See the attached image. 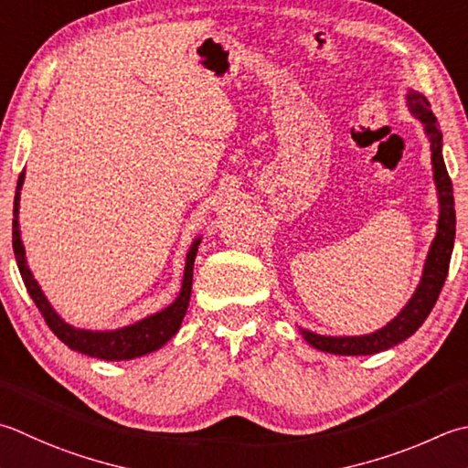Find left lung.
<instances>
[{
    "label": "left lung",
    "instance_id": "obj_1",
    "mask_svg": "<svg viewBox=\"0 0 468 468\" xmlns=\"http://www.w3.org/2000/svg\"><path fill=\"white\" fill-rule=\"evenodd\" d=\"M406 99L410 112L424 123V132L430 142V152H432V170L434 185L438 190V203H441L436 237L432 245H430L422 278H420L414 296H411L408 304L401 308V313L393 318L391 323L379 328V331L361 336H324L310 333L306 328H300V335L306 338V343L313 345L318 351L333 355H373L391 349V346L406 341L408 336L414 335L418 328L422 326L428 314L432 313V308L438 296H441V290L446 282L448 265H451V255L454 247L456 215L452 182L451 176H448L446 164L442 158V133L434 113L430 112V103L424 95H420L416 90L410 89Z\"/></svg>",
    "mask_w": 468,
    "mask_h": 468
}]
</instances>
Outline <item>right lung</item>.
<instances>
[{
    "instance_id": "add662e5",
    "label": "right lung",
    "mask_w": 468,
    "mask_h": 468,
    "mask_svg": "<svg viewBox=\"0 0 468 468\" xmlns=\"http://www.w3.org/2000/svg\"><path fill=\"white\" fill-rule=\"evenodd\" d=\"M24 178L26 176L22 172L20 178H17L16 198H14V223H12L14 255H16L17 268H20L22 280L26 283L27 294H30V298L34 300V304L38 306L46 324L50 326V331L57 335L60 341L69 346V349L95 356V359H105V361H130V359H135V356H144L148 353L158 351L160 346L166 345L170 338L178 333L182 318L186 314L190 292H192V268H195V258L198 251L200 237L195 239V243L190 245V250L186 253L185 280H182L178 298L174 300L170 306H166L152 316L137 320L135 324L115 328V331H85V328H75L72 324L64 323V320L57 314V310L50 306L48 298L44 296L38 282L34 280L30 268H27L26 250L20 237V221H17V218H20L17 215H20V190L24 185Z\"/></svg>"
}]
</instances>
